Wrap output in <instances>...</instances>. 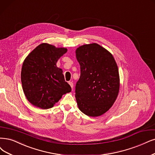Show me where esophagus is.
<instances>
[{
  "instance_id": "obj_1",
  "label": "esophagus",
  "mask_w": 155,
  "mask_h": 155,
  "mask_svg": "<svg viewBox=\"0 0 155 155\" xmlns=\"http://www.w3.org/2000/svg\"><path fill=\"white\" fill-rule=\"evenodd\" d=\"M68 83H69V84H70L71 89H73V82H69Z\"/></svg>"
}]
</instances>
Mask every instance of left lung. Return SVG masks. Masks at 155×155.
Here are the masks:
<instances>
[{
  "label": "left lung",
  "instance_id": "8db88e82",
  "mask_svg": "<svg viewBox=\"0 0 155 155\" xmlns=\"http://www.w3.org/2000/svg\"><path fill=\"white\" fill-rule=\"evenodd\" d=\"M75 53L81 66L75 89L78 108L88 116H100L112 107L119 94L117 63L110 51L95 43L81 46Z\"/></svg>",
  "mask_w": 155,
  "mask_h": 155
}]
</instances>
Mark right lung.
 <instances>
[{
	"label": "right lung",
	"instance_id": "1",
	"mask_svg": "<svg viewBox=\"0 0 155 155\" xmlns=\"http://www.w3.org/2000/svg\"><path fill=\"white\" fill-rule=\"evenodd\" d=\"M67 51L66 48L43 43L26 57L21 68V81L25 97L34 106L48 109L63 94L71 92L62 69L56 65Z\"/></svg>",
	"mask_w": 155,
	"mask_h": 155
}]
</instances>
